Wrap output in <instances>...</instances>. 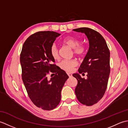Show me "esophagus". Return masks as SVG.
Instances as JSON below:
<instances>
[{
    "instance_id": "1",
    "label": "esophagus",
    "mask_w": 128,
    "mask_h": 128,
    "mask_svg": "<svg viewBox=\"0 0 128 128\" xmlns=\"http://www.w3.org/2000/svg\"><path fill=\"white\" fill-rule=\"evenodd\" d=\"M67 74H68V75L69 76V78H70V77H72V74H71V73L68 72V73H67Z\"/></svg>"
}]
</instances>
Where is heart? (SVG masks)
Wrapping results in <instances>:
<instances>
[{"label": "heart", "mask_w": 128, "mask_h": 128, "mask_svg": "<svg viewBox=\"0 0 128 128\" xmlns=\"http://www.w3.org/2000/svg\"><path fill=\"white\" fill-rule=\"evenodd\" d=\"M64 44L73 48V52L78 56H83L85 52V48L82 45H80V41L74 36H67L62 40ZM50 54L52 57L55 60L59 59V51L55 43L52 44L50 48ZM78 65V62L74 59L63 60L59 62V66L60 69L66 72H72Z\"/></svg>", "instance_id": "heart-1"}]
</instances>
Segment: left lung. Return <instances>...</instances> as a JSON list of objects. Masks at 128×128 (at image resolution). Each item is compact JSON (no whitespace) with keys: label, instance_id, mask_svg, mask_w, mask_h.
<instances>
[{"label":"left lung","instance_id":"8db88e82","mask_svg":"<svg viewBox=\"0 0 128 128\" xmlns=\"http://www.w3.org/2000/svg\"><path fill=\"white\" fill-rule=\"evenodd\" d=\"M84 33L89 40V48L78 70L80 74L88 72V78L78 74L72 75L78 80L75 92L78 101L90 106L103 97L110 74V52L104 38L97 31L88 28L74 29Z\"/></svg>","mask_w":128,"mask_h":128}]
</instances>
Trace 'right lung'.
<instances>
[{"instance_id":"right-lung-1","label":"right lung","mask_w":128,"mask_h":128,"mask_svg":"<svg viewBox=\"0 0 128 128\" xmlns=\"http://www.w3.org/2000/svg\"><path fill=\"white\" fill-rule=\"evenodd\" d=\"M60 34L49 31L36 32L25 40L20 54L21 76L28 96L35 106L43 110L57 107L62 87L69 78L54 64L50 54V46ZM50 72L54 73V76L48 79Z\"/></svg>"}]
</instances>
